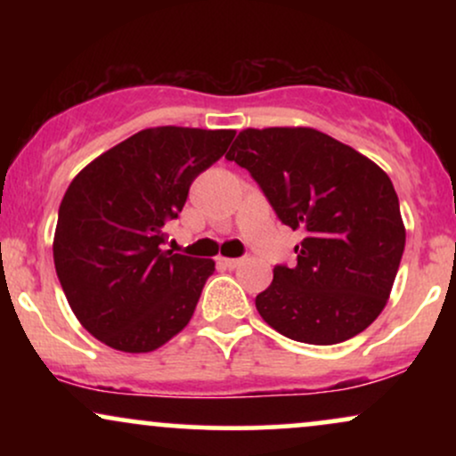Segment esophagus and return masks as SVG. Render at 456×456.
<instances>
[{"instance_id":"1","label":"esophagus","mask_w":456,"mask_h":456,"mask_svg":"<svg viewBox=\"0 0 456 456\" xmlns=\"http://www.w3.org/2000/svg\"><path fill=\"white\" fill-rule=\"evenodd\" d=\"M218 264H221L223 268L233 270V268H238V265L244 264V257H218Z\"/></svg>"}]
</instances>
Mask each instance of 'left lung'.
Wrapping results in <instances>:
<instances>
[{
  "instance_id": "obj_1",
  "label": "left lung",
  "mask_w": 456,
  "mask_h": 456,
  "mask_svg": "<svg viewBox=\"0 0 456 456\" xmlns=\"http://www.w3.org/2000/svg\"><path fill=\"white\" fill-rule=\"evenodd\" d=\"M257 182L276 216L302 229L294 268L276 265L255 297L282 337L334 345L388 302L405 248L399 197L384 169L315 128H246L224 156Z\"/></svg>"
}]
</instances>
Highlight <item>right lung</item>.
<instances>
[{"label": "right lung", "mask_w": 456, "mask_h": 456, "mask_svg": "<svg viewBox=\"0 0 456 456\" xmlns=\"http://www.w3.org/2000/svg\"><path fill=\"white\" fill-rule=\"evenodd\" d=\"M233 137L235 130L145 128L70 182L57 216L55 272L72 313L101 343L154 352L191 322L214 261L162 250L165 224Z\"/></svg>", "instance_id": "add662e5"}]
</instances>
